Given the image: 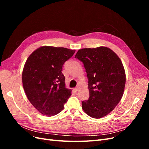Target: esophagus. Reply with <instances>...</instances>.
I'll return each mask as SVG.
<instances>
[{
    "instance_id": "obj_1",
    "label": "esophagus",
    "mask_w": 149,
    "mask_h": 149,
    "mask_svg": "<svg viewBox=\"0 0 149 149\" xmlns=\"http://www.w3.org/2000/svg\"><path fill=\"white\" fill-rule=\"evenodd\" d=\"M79 86H77L76 88H75L73 90H74V91H78V90H79Z\"/></svg>"
}]
</instances>
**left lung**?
Returning a JSON list of instances; mask_svg holds the SVG:
<instances>
[{"mask_svg":"<svg viewBox=\"0 0 149 149\" xmlns=\"http://www.w3.org/2000/svg\"><path fill=\"white\" fill-rule=\"evenodd\" d=\"M75 58L83 62L88 78L89 97L82 101L83 109L93 118H103L123 96L125 73L122 61L105 47L79 49Z\"/></svg>","mask_w":149,"mask_h":149,"instance_id":"obj_1","label":"left lung"}]
</instances>
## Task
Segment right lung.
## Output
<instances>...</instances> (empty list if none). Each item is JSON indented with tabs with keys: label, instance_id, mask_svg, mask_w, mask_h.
Segmentation results:
<instances>
[{
	"label": "right lung",
	"instance_id": "1",
	"mask_svg": "<svg viewBox=\"0 0 149 149\" xmlns=\"http://www.w3.org/2000/svg\"><path fill=\"white\" fill-rule=\"evenodd\" d=\"M74 52L63 47L43 46L26 60L22 72L23 87L29 101L41 114L53 116L63 109L71 89L65 88L61 71Z\"/></svg>",
	"mask_w": 149,
	"mask_h": 149
}]
</instances>
